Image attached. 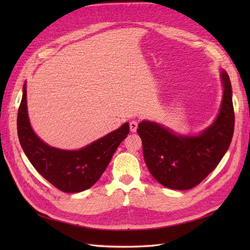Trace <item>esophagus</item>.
I'll return each instance as SVG.
<instances>
[{"label": "esophagus", "instance_id": "esophagus-1", "mask_svg": "<svg viewBox=\"0 0 250 250\" xmlns=\"http://www.w3.org/2000/svg\"><path fill=\"white\" fill-rule=\"evenodd\" d=\"M136 129H137V121L136 120L130 121V130H131V132H135Z\"/></svg>", "mask_w": 250, "mask_h": 250}]
</instances>
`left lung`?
Wrapping results in <instances>:
<instances>
[{"label":"left lung","mask_w":250,"mask_h":250,"mask_svg":"<svg viewBox=\"0 0 250 250\" xmlns=\"http://www.w3.org/2000/svg\"><path fill=\"white\" fill-rule=\"evenodd\" d=\"M222 101L209 126L196 135L176 133L158 122L143 120L137 133L150 174L162 186L188 190L214 171L231 144L234 132L232 87L228 73L220 71Z\"/></svg>","instance_id":"8db88e82"}]
</instances>
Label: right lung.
Segmentation results:
<instances>
[{
  "instance_id": "obj_1",
  "label": "right lung",
  "mask_w": 250,
  "mask_h": 250,
  "mask_svg": "<svg viewBox=\"0 0 250 250\" xmlns=\"http://www.w3.org/2000/svg\"><path fill=\"white\" fill-rule=\"evenodd\" d=\"M17 131L20 145L32 166L56 188L66 193L82 192L98 182L116 149L129 134V124L110 132L78 150H64L46 144L35 134L26 106V83L18 109Z\"/></svg>"
}]
</instances>
